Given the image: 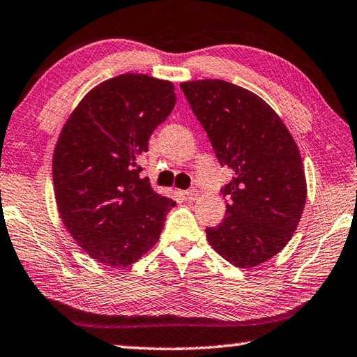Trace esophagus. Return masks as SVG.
Instances as JSON below:
<instances>
[{"mask_svg": "<svg viewBox=\"0 0 357 357\" xmlns=\"http://www.w3.org/2000/svg\"><path fill=\"white\" fill-rule=\"evenodd\" d=\"M184 195H185V198H188V199H197L198 190H197V188H190V190H185Z\"/></svg>", "mask_w": 357, "mask_h": 357, "instance_id": "1", "label": "esophagus"}]
</instances>
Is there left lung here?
I'll list each match as a JSON object with an SVG mask.
<instances>
[{
    "instance_id": "1",
    "label": "left lung",
    "mask_w": 357,
    "mask_h": 357,
    "mask_svg": "<svg viewBox=\"0 0 357 357\" xmlns=\"http://www.w3.org/2000/svg\"><path fill=\"white\" fill-rule=\"evenodd\" d=\"M221 167L226 216L207 240L236 268H254L288 244L302 218L306 179L302 156L282 119L261 97L225 80L181 83Z\"/></svg>"
}]
</instances>
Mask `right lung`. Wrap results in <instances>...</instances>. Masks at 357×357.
<instances>
[{
    "mask_svg": "<svg viewBox=\"0 0 357 357\" xmlns=\"http://www.w3.org/2000/svg\"><path fill=\"white\" fill-rule=\"evenodd\" d=\"M174 103L170 82L122 74L91 89L60 132L52 159L60 218L107 266H130L149 252L176 204L153 190L137 164Z\"/></svg>",
    "mask_w": 357,
    "mask_h": 357,
    "instance_id": "add662e5",
    "label": "right lung"
}]
</instances>
